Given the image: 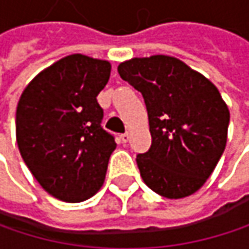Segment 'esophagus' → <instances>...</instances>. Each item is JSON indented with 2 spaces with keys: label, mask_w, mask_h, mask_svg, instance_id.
<instances>
[{
  "label": "esophagus",
  "mask_w": 249,
  "mask_h": 249,
  "mask_svg": "<svg viewBox=\"0 0 249 249\" xmlns=\"http://www.w3.org/2000/svg\"><path fill=\"white\" fill-rule=\"evenodd\" d=\"M120 138H121V141H123V142H128V140H129V134H128V132H124V134H121V137H120Z\"/></svg>",
  "instance_id": "1"
}]
</instances>
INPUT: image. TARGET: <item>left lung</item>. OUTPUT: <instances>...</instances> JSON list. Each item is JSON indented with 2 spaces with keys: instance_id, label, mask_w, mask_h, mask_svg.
Returning <instances> with one entry per match:
<instances>
[{
  "instance_id": "1",
  "label": "left lung",
  "mask_w": 249,
  "mask_h": 249,
  "mask_svg": "<svg viewBox=\"0 0 249 249\" xmlns=\"http://www.w3.org/2000/svg\"><path fill=\"white\" fill-rule=\"evenodd\" d=\"M118 73L142 93L151 147L137 156L144 183L167 199L197 192L226 145L229 109L218 88L173 56L120 63Z\"/></svg>"
}]
</instances>
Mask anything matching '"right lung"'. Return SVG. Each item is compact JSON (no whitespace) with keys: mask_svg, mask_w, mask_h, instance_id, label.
<instances>
[{"mask_svg":"<svg viewBox=\"0 0 249 249\" xmlns=\"http://www.w3.org/2000/svg\"><path fill=\"white\" fill-rule=\"evenodd\" d=\"M111 75L108 60L66 56L36 76L16 112L20 154L40 186L59 200L76 203L104 184L117 144L101 121L96 96Z\"/></svg>","mask_w":249,"mask_h":249,"instance_id":"right-lung-1","label":"right lung"}]
</instances>
